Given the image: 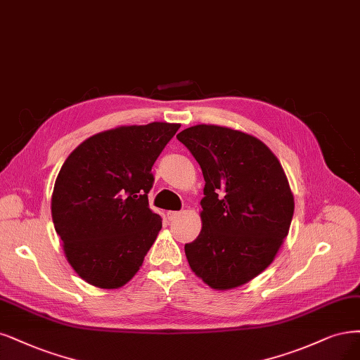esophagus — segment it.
Segmentation results:
<instances>
[{
    "mask_svg": "<svg viewBox=\"0 0 360 360\" xmlns=\"http://www.w3.org/2000/svg\"><path fill=\"white\" fill-rule=\"evenodd\" d=\"M180 214H181V212H168L167 217H168V220H176Z\"/></svg>",
    "mask_w": 360,
    "mask_h": 360,
    "instance_id": "obj_1",
    "label": "esophagus"
}]
</instances>
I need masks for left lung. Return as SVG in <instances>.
I'll use <instances>...</instances> for the list:
<instances>
[{"mask_svg": "<svg viewBox=\"0 0 360 360\" xmlns=\"http://www.w3.org/2000/svg\"><path fill=\"white\" fill-rule=\"evenodd\" d=\"M205 180L202 229L184 245L198 277L217 290L259 276L274 260L293 217V195L276 155L252 135L216 125L181 131Z\"/></svg>", "mask_w": 360, "mask_h": 360, "instance_id": "1", "label": "left lung"}]
</instances>
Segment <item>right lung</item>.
<instances>
[{"label":"right lung","instance_id":"add662e5","mask_svg":"<svg viewBox=\"0 0 360 360\" xmlns=\"http://www.w3.org/2000/svg\"><path fill=\"white\" fill-rule=\"evenodd\" d=\"M179 123L119 127L84 140L62 165L52 195L56 233L74 271L117 289L143 265L162 219L148 207L152 167Z\"/></svg>","mask_w":360,"mask_h":360}]
</instances>
